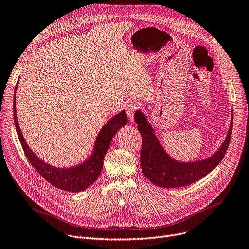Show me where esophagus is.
Instances as JSON below:
<instances>
[{"instance_id":"esophagus-1","label":"esophagus","mask_w":249,"mask_h":249,"mask_svg":"<svg viewBox=\"0 0 249 249\" xmlns=\"http://www.w3.org/2000/svg\"><path fill=\"white\" fill-rule=\"evenodd\" d=\"M138 105L136 103H130L128 104L126 106V113H127V116L129 118V121L130 122H133L134 120V113L135 111L138 109Z\"/></svg>"}]
</instances>
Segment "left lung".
<instances>
[{
	"instance_id": "8db88e82",
	"label": "left lung",
	"mask_w": 249,
	"mask_h": 249,
	"mask_svg": "<svg viewBox=\"0 0 249 249\" xmlns=\"http://www.w3.org/2000/svg\"><path fill=\"white\" fill-rule=\"evenodd\" d=\"M134 118L135 122L139 124L138 131L142 136L140 165L143 175L155 185L164 188L186 186L207 176L223 160L230 143L233 128L232 115L228 133L215 154L207 159L184 163L171 158L166 153L143 112L137 110Z\"/></svg>"
}]
</instances>
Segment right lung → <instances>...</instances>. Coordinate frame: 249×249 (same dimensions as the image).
<instances>
[{
	"instance_id": "obj_1",
	"label": "right lung",
	"mask_w": 249,
	"mask_h": 249,
	"mask_svg": "<svg viewBox=\"0 0 249 249\" xmlns=\"http://www.w3.org/2000/svg\"><path fill=\"white\" fill-rule=\"evenodd\" d=\"M18 82L19 81H17V84L15 86V93ZM15 101L16 100L14 96L13 110L16 132L29 163L53 186L69 192L82 191L90 186L99 178L103 170L105 155L110 147L114 135L117 133L119 129L127 124V115L125 111H122L118 115L114 116L101 129L98 137L95 139L92 154L90 155V157H89L88 160L74 167L58 168L41 160L27 145L18 124Z\"/></svg>"
}]
</instances>
